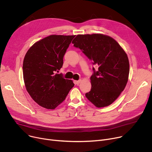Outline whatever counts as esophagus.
Instances as JSON below:
<instances>
[{
    "instance_id": "obj_1",
    "label": "esophagus",
    "mask_w": 152,
    "mask_h": 152,
    "mask_svg": "<svg viewBox=\"0 0 152 152\" xmlns=\"http://www.w3.org/2000/svg\"><path fill=\"white\" fill-rule=\"evenodd\" d=\"M82 80H81V79H79V80H75L74 81V82H75V83L76 84V85H78L80 82H81Z\"/></svg>"
}]
</instances>
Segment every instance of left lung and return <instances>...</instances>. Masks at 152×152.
Returning <instances> with one entry per match:
<instances>
[{
  "instance_id": "8db88e82",
  "label": "left lung",
  "mask_w": 152,
  "mask_h": 152,
  "mask_svg": "<svg viewBox=\"0 0 152 152\" xmlns=\"http://www.w3.org/2000/svg\"><path fill=\"white\" fill-rule=\"evenodd\" d=\"M72 43L98 66L91 76V89L85 94L97 107L112 104L124 90L129 74L127 55L112 37L101 34L77 35Z\"/></svg>"
}]
</instances>
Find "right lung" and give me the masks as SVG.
I'll list each match as a JSON object with an SVG mask.
<instances>
[{"label": "right lung", "mask_w": 152, "mask_h": 152, "mask_svg": "<svg viewBox=\"0 0 152 152\" xmlns=\"http://www.w3.org/2000/svg\"><path fill=\"white\" fill-rule=\"evenodd\" d=\"M75 35H52L34 44L23 64V79L32 99L39 106L54 110L67 97L75 84L56 74Z\"/></svg>", "instance_id": "obj_1"}]
</instances>
